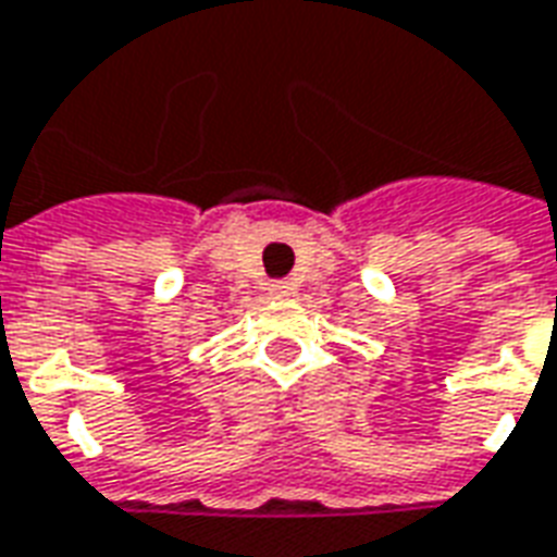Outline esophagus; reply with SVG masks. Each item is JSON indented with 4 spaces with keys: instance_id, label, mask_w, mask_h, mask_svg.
<instances>
[{
    "instance_id": "esophagus-1",
    "label": "esophagus",
    "mask_w": 557,
    "mask_h": 557,
    "mask_svg": "<svg viewBox=\"0 0 557 557\" xmlns=\"http://www.w3.org/2000/svg\"><path fill=\"white\" fill-rule=\"evenodd\" d=\"M270 290L272 294H278V297H287V294H290V285H287V282H275Z\"/></svg>"
}]
</instances>
